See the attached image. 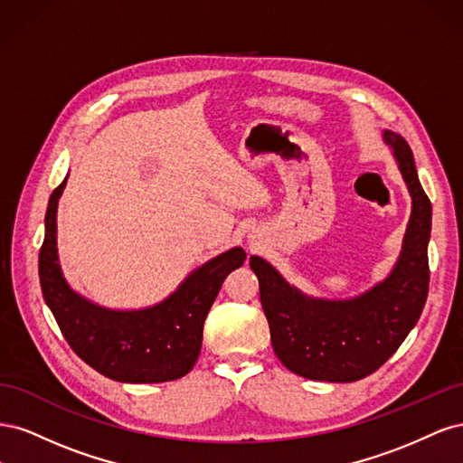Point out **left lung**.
Segmentation results:
<instances>
[{
    "label": "left lung",
    "mask_w": 463,
    "mask_h": 463,
    "mask_svg": "<svg viewBox=\"0 0 463 463\" xmlns=\"http://www.w3.org/2000/svg\"><path fill=\"white\" fill-rule=\"evenodd\" d=\"M384 138L413 199L403 250L388 279L357 299L320 301L303 298L260 257L249 262L259 278L274 354L291 373L313 381L354 383L374 373L394 355L427 301L430 201L405 138L390 131Z\"/></svg>",
    "instance_id": "8db88e82"
}]
</instances>
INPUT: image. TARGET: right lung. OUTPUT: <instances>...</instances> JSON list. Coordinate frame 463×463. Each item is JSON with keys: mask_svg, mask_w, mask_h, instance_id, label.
<instances>
[{"mask_svg": "<svg viewBox=\"0 0 463 463\" xmlns=\"http://www.w3.org/2000/svg\"><path fill=\"white\" fill-rule=\"evenodd\" d=\"M67 177L46 210V235L38 255L44 301L73 352L94 371L119 383H165L187 374L201 354L204 318L223 278L245 260L233 247L203 264L164 303L143 311H108L69 289L55 249V213Z\"/></svg>", "mask_w": 463, "mask_h": 463, "instance_id": "right-lung-1", "label": "right lung"}]
</instances>
